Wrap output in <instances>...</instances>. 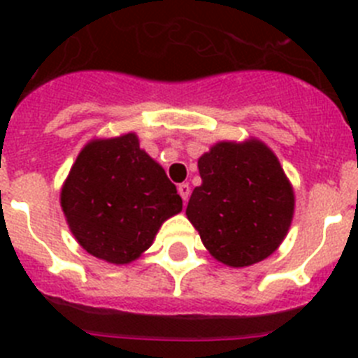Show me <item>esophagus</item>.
Instances as JSON below:
<instances>
[{
  "mask_svg": "<svg viewBox=\"0 0 358 358\" xmlns=\"http://www.w3.org/2000/svg\"><path fill=\"white\" fill-rule=\"evenodd\" d=\"M177 192H179V195L182 196V201H188L189 199V193H192V188H189L188 182H182V185L177 186Z\"/></svg>",
  "mask_w": 358,
  "mask_h": 358,
  "instance_id": "obj_1",
  "label": "esophagus"
}]
</instances>
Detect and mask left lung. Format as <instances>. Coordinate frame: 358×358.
Wrapping results in <instances>:
<instances>
[{
	"label": "left lung",
	"mask_w": 358,
	"mask_h": 358,
	"mask_svg": "<svg viewBox=\"0 0 358 358\" xmlns=\"http://www.w3.org/2000/svg\"><path fill=\"white\" fill-rule=\"evenodd\" d=\"M199 172L186 216L209 254L231 268L270 257L294 215V189L273 150L257 138L224 140L199 157Z\"/></svg>",
	"instance_id": "1"
}]
</instances>
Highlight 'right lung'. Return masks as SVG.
Instances as JSON below:
<instances>
[{
    "label": "right lung",
    "mask_w": 358,
    "mask_h": 358,
    "mask_svg": "<svg viewBox=\"0 0 358 358\" xmlns=\"http://www.w3.org/2000/svg\"><path fill=\"white\" fill-rule=\"evenodd\" d=\"M80 247L110 264H129L152 245L182 199L136 133L94 138L80 150L60 192Z\"/></svg>",
    "instance_id": "obj_1"
}]
</instances>
